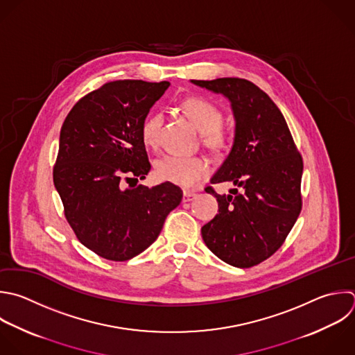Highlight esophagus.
Segmentation results:
<instances>
[{
    "label": "esophagus",
    "instance_id": "34e87169",
    "mask_svg": "<svg viewBox=\"0 0 355 355\" xmlns=\"http://www.w3.org/2000/svg\"><path fill=\"white\" fill-rule=\"evenodd\" d=\"M196 197H197L196 191H191V190H184L183 191V202H189V201L194 200Z\"/></svg>",
    "mask_w": 355,
    "mask_h": 355
}]
</instances>
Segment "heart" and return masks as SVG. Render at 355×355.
Here are the masks:
<instances>
[{
    "label": "heart",
    "instance_id": "b5f03b06",
    "mask_svg": "<svg viewBox=\"0 0 355 355\" xmlns=\"http://www.w3.org/2000/svg\"><path fill=\"white\" fill-rule=\"evenodd\" d=\"M186 116L202 133V141L214 148L227 144V136L219 129L223 122L222 111L204 97H187L180 104ZM161 114L153 112L144 118L140 133L144 144L154 146L161 128ZM209 172V162L200 155H165L155 164V175L162 182L183 187L194 186Z\"/></svg>",
    "mask_w": 355,
    "mask_h": 355
}]
</instances>
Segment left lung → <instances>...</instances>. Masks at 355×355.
<instances>
[{
    "label": "left lung",
    "instance_id": "1",
    "mask_svg": "<svg viewBox=\"0 0 355 355\" xmlns=\"http://www.w3.org/2000/svg\"><path fill=\"white\" fill-rule=\"evenodd\" d=\"M191 82L227 97L236 119L233 147L211 179L236 189L220 196L205 187L219 212L201 234L218 258L251 268L282 247L301 212L302 157L280 110L258 86L240 78Z\"/></svg>",
    "mask_w": 355,
    "mask_h": 355
}]
</instances>
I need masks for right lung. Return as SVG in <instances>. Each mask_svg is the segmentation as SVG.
Returning <instances> with one entry per match:
<instances>
[{"label":"right lung","instance_id":"add662e5","mask_svg":"<svg viewBox=\"0 0 355 355\" xmlns=\"http://www.w3.org/2000/svg\"><path fill=\"white\" fill-rule=\"evenodd\" d=\"M168 87L108 82L82 97L62 125L54 184L78 240L105 259L128 261L148 248L182 201L173 183L136 186L151 169L140 128Z\"/></svg>","mask_w":355,"mask_h":355}]
</instances>
